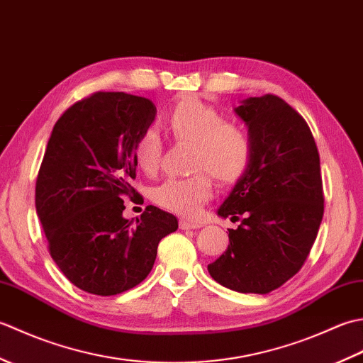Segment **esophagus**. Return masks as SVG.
I'll return each mask as SVG.
<instances>
[{
    "mask_svg": "<svg viewBox=\"0 0 363 363\" xmlns=\"http://www.w3.org/2000/svg\"><path fill=\"white\" fill-rule=\"evenodd\" d=\"M179 228L184 229V230H189V229H199V228H201V225H199V223H195V221H190V220H181Z\"/></svg>",
    "mask_w": 363,
    "mask_h": 363,
    "instance_id": "obj_1",
    "label": "esophagus"
}]
</instances>
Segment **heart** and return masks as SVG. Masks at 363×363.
<instances>
[{"label":"heart","mask_w":363,"mask_h":363,"mask_svg":"<svg viewBox=\"0 0 363 363\" xmlns=\"http://www.w3.org/2000/svg\"><path fill=\"white\" fill-rule=\"evenodd\" d=\"M165 129L174 140L194 145L191 168L207 169L221 184L238 181L250 167L252 143L246 130L229 125L221 112L196 96L174 104L165 118ZM162 142L156 130H145L134 143V162L145 174L157 172ZM207 172L169 177L152 189V201L169 212L194 217L213 194L212 177Z\"/></svg>","instance_id":"b5f03b06"}]
</instances>
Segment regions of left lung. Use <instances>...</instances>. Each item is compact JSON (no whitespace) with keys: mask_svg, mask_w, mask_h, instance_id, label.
I'll return each mask as SVG.
<instances>
[{"mask_svg":"<svg viewBox=\"0 0 363 363\" xmlns=\"http://www.w3.org/2000/svg\"><path fill=\"white\" fill-rule=\"evenodd\" d=\"M234 112L248 126L252 157L217 211L240 226L207 269L223 287L267 295L299 272L317 238L320 156L306 120L279 96L246 98Z\"/></svg>","mask_w":363,"mask_h":363,"instance_id":"1","label":"left lung"}]
</instances>
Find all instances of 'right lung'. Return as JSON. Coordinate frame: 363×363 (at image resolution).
<instances>
[{"mask_svg": "<svg viewBox=\"0 0 363 363\" xmlns=\"http://www.w3.org/2000/svg\"><path fill=\"white\" fill-rule=\"evenodd\" d=\"M152 101L98 91L73 104L52 128L35 182V209L52 260L76 287L112 296L140 284L157 245L177 229L174 215L148 206L123 217L134 195L133 148L156 120Z\"/></svg>", "mask_w": 363, "mask_h": 363, "instance_id": "1", "label": "right lung"}]
</instances>
